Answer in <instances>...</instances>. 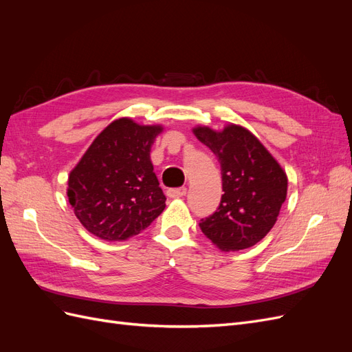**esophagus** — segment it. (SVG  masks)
<instances>
[{
	"instance_id": "obj_1",
	"label": "esophagus",
	"mask_w": 352,
	"mask_h": 352,
	"mask_svg": "<svg viewBox=\"0 0 352 352\" xmlns=\"http://www.w3.org/2000/svg\"><path fill=\"white\" fill-rule=\"evenodd\" d=\"M186 195V188H170L167 189V197L170 198H182Z\"/></svg>"
}]
</instances>
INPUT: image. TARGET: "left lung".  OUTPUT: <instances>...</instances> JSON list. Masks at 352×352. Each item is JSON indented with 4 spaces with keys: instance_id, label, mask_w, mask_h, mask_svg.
Returning a JSON list of instances; mask_svg holds the SVG:
<instances>
[{
    "instance_id": "left-lung-1",
    "label": "left lung",
    "mask_w": 352,
    "mask_h": 352,
    "mask_svg": "<svg viewBox=\"0 0 352 352\" xmlns=\"http://www.w3.org/2000/svg\"><path fill=\"white\" fill-rule=\"evenodd\" d=\"M194 135L216 154L225 192L217 210L199 221L202 233L223 251L252 247L278 220L286 199V173L242 126L229 124L221 132L198 126Z\"/></svg>"
}]
</instances>
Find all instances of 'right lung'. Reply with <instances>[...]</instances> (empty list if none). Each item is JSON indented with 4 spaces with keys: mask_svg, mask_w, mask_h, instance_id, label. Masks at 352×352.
<instances>
[{
    "mask_svg": "<svg viewBox=\"0 0 352 352\" xmlns=\"http://www.w3.org/2000/svg\"><path fill=\"white\" fill-rule=\"evenodd\" d=\"M162 126H141L123 117L95 138L69 176L74 214L92 235L124 241L162 214L166 197L150 158Z\"/></svg>",
    "mask_w": 352,
    "mask_h": 352,
    "instance_id": "add662e5",
    "label": "right lung"
}]
</instances>
